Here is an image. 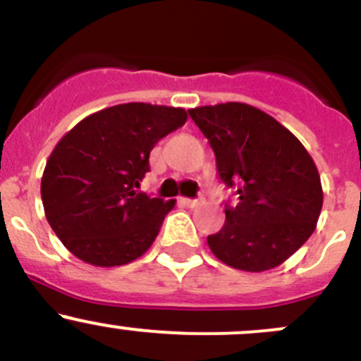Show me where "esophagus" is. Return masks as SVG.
<instances>
[{
	"label": "esophagus",
	"mask_w": 361,
	"mask_h": 361,
	"mask_svg": "<svg viewBox=\"0 0 361 361\" xmlns=\"http://www.w3.org/2000/svg\"><path fill=\"white\" fill-rule=\"evenodd\" d=\"M200 200L202 198H198V200H191V198H180V202L184 203L185 207H189V208H192V207H196L200 203Z\"/></svg>",
	"instance_id": "esophagus-1"
}]
</instances>
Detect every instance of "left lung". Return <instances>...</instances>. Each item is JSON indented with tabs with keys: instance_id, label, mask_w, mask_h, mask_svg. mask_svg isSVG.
<instances>
[{
	"instance_id": "8db88e82",
	"label": "left lung",
	"mask_w": 361,
	"mask_h": 361,
	"mask_svg": "<svg viewBox=\"0 0 361 361\" xmlns=\"http://www.w3.org/2000/svg\"><path fill=\"white\" fill-rule=\"evenodd\" d=\"M215 153L219 179L236 191L212 254L235 269L261 273L287 261L313 235L322 180L300 140L264 111L243 102L189 109Z\"/></svg>"
}]
</instances>
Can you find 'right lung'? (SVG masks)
<instances>
[{
  "mask_svg": "<svg viewBox=\"0 0 361 361\" xmlns=\"http://www.w3.org/2000/svg\"><path fill=\"white\" fill-rule=\"evenodd\" d=\"M188 120L182 107L128 102L97 111L69 130L42 177L44 215L73 255L123 266L153 245L176 200L140 192L154 144Z\"/></svg>",
  "mask_w": 361,
  "mask_h": 361,
  "instance_id": "obj_1",
  "label": "right lung"
}]
</instances>
